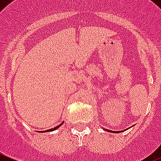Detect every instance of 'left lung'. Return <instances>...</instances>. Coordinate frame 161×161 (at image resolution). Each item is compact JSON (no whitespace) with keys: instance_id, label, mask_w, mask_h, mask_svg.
Returning <instances> with one entry per match:
<instances>
[{"instance_id":"left-lung-1","label":"left lung","mask_w":161,"mask_h":161,"mask_svg":"<svg viewBox=\"0 0 161 161\" xmlns=\"http://www.w3.org/2000/svg\"><path fill=\"white\" fill-rule=\"evenodd\" d=\"M128 128H129V127H128ZM128 128H127V129H125L124 130V131H126V130H127L128 129ZM104 130H105V131H108V132H113V133H119V132H122L123 131H111V130H108V129H105V128H104Z\"/></svg>"}]
</instances>
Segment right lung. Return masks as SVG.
I'll return each instance as SVG.
<instances>
[{
    "label": "right lung",
    "instance_id": "1",
    "mask_svg": "<svg viewBox=\"0 0 161 161\" xmlns=\"http://www.w3.org/2000/svg\"><path fill=\"white\" fill-rule=\"evenodd\" d=\"M63 123L64 122H63L62 123V124H59V125H58L57 127H53V128H51V129H48V130H46V131H40V132H46V131H54V130H56V129H58V128L59 127H60L61 125H62V124H63ZM38 132H39V131H38Z\"/></svg>",
    "mask_w": 161,
    "mask_h": 161
}]
</instances>
